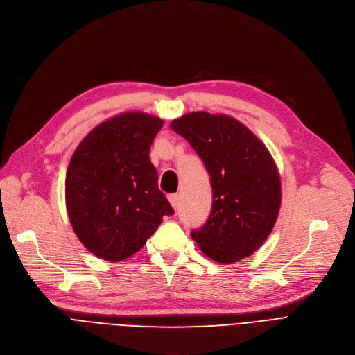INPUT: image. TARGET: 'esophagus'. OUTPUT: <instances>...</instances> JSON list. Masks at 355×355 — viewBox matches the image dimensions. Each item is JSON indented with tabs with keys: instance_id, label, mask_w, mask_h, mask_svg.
Instances as JSON below:
<instances>
[{
	"instance_id": "esophagus-1",
	"label": "esophagus",
	"mask_w": 355,
	"mask_h": 355,
	"mask_svg": "<svg viewBox=\"0 0 355 355\" xmlns=\"http://www.w3.org/2000/svg\"><path fill=\"white\" fill-rule=\"evenodd\" d=\"M168 202H170V205H172V207L176 209V208H178V204H179V195H178V193L168 195Z\"/></svg>"
}]
</instances>
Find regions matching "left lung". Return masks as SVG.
<instances>
[{
	"instance_id": "8db88e82",
	"label": "left lung",
	"mask_w": 355,
	"mask_h": 355,
	"mask_svg": "<svg viewBox=\"0 0 355 355\" xmlns=\"http://www.w3.org/2000/svg\"><path fill=\"white\" fill-rule=\"evenodd\" d=\"M170 128L200 155L211 176L212 208L191 236L208 258L234 263L258 250L272 232L281 180L272 155L249 128L227 115L187 113Z\"/></svg>"
}]
</instances>
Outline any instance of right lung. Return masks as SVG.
Masks as SVG:
<instances>
[{"mask_svg": "<svg viewBox=\"0 0 355 355\" xmlns=\"http://www.w3.org/2000/svg\"><path fill=\"white\" fill-rule=\"evenodd\" d=\"M163 121L125 112L92 130L67 168L65 204L80 242L119 262L138 252L173 208L159 189L150 147Z\"/></svg>", "mask_w": 355, "mask_h": 355, "instance_id": "add662e5", "label": "right lung"}]
</instances>
